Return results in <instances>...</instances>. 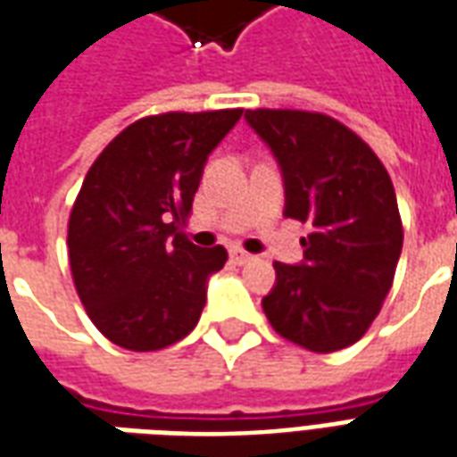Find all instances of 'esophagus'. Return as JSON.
Segmentation results:
<instances>
[{"instance_id": "obj_1", "label": "esophagus", "mask_w": 457, "mask_h": 457, "mask_svg": "<svg viewBox=\"0 0 457 457\" xmlns=\"http://www.w3.org/2000/svg\"><path fill=\"white\" fill-rule=\"evenodd\" d=\"M232 259L237 262V264H247V262H252V254L249 252H245V249H232Z\"/></svg>"}]
</instances>
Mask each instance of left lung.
<instances>
[{
	"label": "left lung",
	"mask_w": 457,
	"mask_h": 457,
	"mask_svg": "<svg viewBox=\"0 0 457 457\" xmlns=\"http://www.w3.org/2000/svg\"><path fill=\"white\" fill-rule=\"evenodd\" d=\"M284 179V215L311 225L298 264L277 262L262 308L311 353L357 343L389 294L403 229L392 179L354 131L301 110H247Z\"/></svg>",
	"instance_id": "left-lung-1"
}]
</instances>
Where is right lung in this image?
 <instances>
[{"label":"right lung","mask_w":457,"mask_h":457,"mask_svg":"<svg viewBox=\"0 0 457 457\" xmlns=\"http://www.w3.org/2000/svg\"><path fill=\"white\" fill-rule=\"evenodd\" d=\"M242 110L166 112L117 134L97 156L68 222L78 296L107 340L134 353L179 343L200 320L225 247L179 232L208 156Z\"/></svg>","instance_id":"right-lung-1"}]
</instances>
